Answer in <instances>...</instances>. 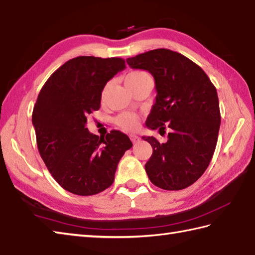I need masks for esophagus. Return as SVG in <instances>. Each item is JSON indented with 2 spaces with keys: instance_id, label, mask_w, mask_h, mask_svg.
I'll use <instances>...</instances> for the list:
<instances>
[{
  "instance_id": "1",
  "label": "esophagus",
  "mask_w": 255,
  "mask_h": 255,
  "mask_svg": "<svg viewBox=\"0 0 255 255\" xmlns=\"http://www.w3.org/2000/svg\"><path fill=\"white\" fill-rule=\"evenodd\" d=\"M129 138H131V141L133 143H137V142H139V139H141V137L137 136V135H134V134L129 135Z\"/></svg>"
}]
</instances>
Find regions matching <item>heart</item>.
Segmentation results:
<instances>
[{
  "label": "heart",
  "instance_id": "b5f03b06",
  "mask_svg": "<svg viewBox=\"0 0 255 255\" xmlns=\"http://www.w3.org/2000/svg\"><path fill=\"white\" fill-rule=\"evenodd\" d=\"M143 75H146V74L143 71H132L126 77V80L134 79V78H138ZM116 122L119 127L122 128L123 129H126V131H134V129L138 126L137 117L131 112H124L120 114V116L116 119Z\"/></svg>",
  "mask_w": 255,
  "mask_h": 255
}]
</instances>
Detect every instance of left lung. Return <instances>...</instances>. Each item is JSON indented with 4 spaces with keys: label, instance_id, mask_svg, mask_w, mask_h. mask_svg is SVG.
<instances>
[{
    "label": "left lung",
    "instance_id": "left-lung-1",
    "mask_svg": "<svg viewBox=\"0 0 255 255\" xmlns=\"http://www.w3.org/2000/svg\"><path fill=\"white\" fill-rule=\"evenodd\" d=\"M127 62L154 77L156 101L146 120L150 129L170 128L166 143L143 136L153 148L145 164L152 183L165 190H180L205 173L215 153L221 117L215 86L194 61L159 48Z\"/></svg>",
    "mask_w": 255,
    "mask_h": 255
}]
</instances>
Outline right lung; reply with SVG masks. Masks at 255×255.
<instances>
[{
  "mask_svg": "<svg viewBox=\"0 0 255 255\" xmlns=\"http://www.w3.org/2000/svg\"><path fill=\"white\" fill-rule=\"evenodd\" d=\"M124 68L122 58L79 56L59 67L39 92L32 117L38 152L55 180L71 194L91 196L109 188L132 147L120 131L99 137L86 128L87 117L100 109L107 82Z\"/></svg>",
  "mask_w": 255,
  "mask_h": 255,
  "instance_id": "add662e5",
  "label": "right lung"
}]
</instances>
